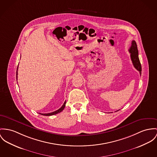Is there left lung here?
I'll return each mask as SVG.
<instances>
[{"label":"left lung","instance_id":"obj_1","mask_svg":"<svg viewBox=\"0 0 157 157\" xmlns=\"http://www.w3.org/2000/svg\"><path fill=\"white\" fill-rule=\"evenodd\" d=\"M130 53V57L133 63L134 67L139 72L140 75H141L142 73V66L141 64L139 59V52H138V49H137V44L135 40H132V45L130 47V49H128ZM118 111V110H117Z\"/></svg>","mask_w":157,"mask_h":157}]
</instances>
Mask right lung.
<instances>
[{"instance_id":"1","label":"right lung","mask_w":157,"mask_h":157,"mask_svg":"<svg viewBox=\"0 0 157 157\" xmlns=\"http://www.w3.org/2000/svg\"><path fill=\"white\" fill-rule=\"evenodd\" d=\"M17 71H18V67H17V75H18ZM66 101H65L64 103V104L63 105V106L61 107L59 109H58V110H57L56 111H54V112H51V113H40V114H41V115H45V116H51V115H53L57 114L58 113L61 112L64 109V107H65V106H66Z\"/></svg>"}]
</instances>
